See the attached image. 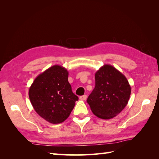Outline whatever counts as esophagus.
<instances>
[{"instance_id":"obj_1","label":"esophagus","mask_w":159,"mask_h":159,"mask_svg":"<svg viewBox=\"0 0 159 159\" xmlns=\"http://www.w3.org/2000/svg\"><path fill=\"white\" fill-rule=\"evenodd\" d=\"M86 99H87V95H82V96H80V100H86Z\"/></svg>"}]
</instances>
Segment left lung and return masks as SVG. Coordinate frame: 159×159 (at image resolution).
<instances>
[{
	"label": "left lung",
	"instance_id": "obj_1",
	"mask_svg": "<svg viewBox=\"0 0 159 159\" xmlns=\"http://www.w3.org/2000/svg\"><path fill=\"white\" fill-rule=\"evenodd\" d=\"M95 86L87 102L99 118L110 119L126 107L131 89L126 77L113 66L105 64L95 74Z\"/></svg>",
	"mask_w": 159,
	"mask_h": 159
}]
</instances>
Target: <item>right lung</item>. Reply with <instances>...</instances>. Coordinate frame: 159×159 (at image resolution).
<instances>
[{"label": "right lung", "mask_w": 159, "mask_h": 159, "mask_svg": "<svg viewBox=\"0 0 159 159\" xmlns=\"http://www.w3.org/2000/svg\"><path fill=\"white\" fill-rule=\"evenodd\" d=\"M68 79V70L55 65L38 75L29 89L28 95L34 109L50 123L64 122L78 100Z\"/></svg>", "instance_id": "add662e5"}]
</instances>
